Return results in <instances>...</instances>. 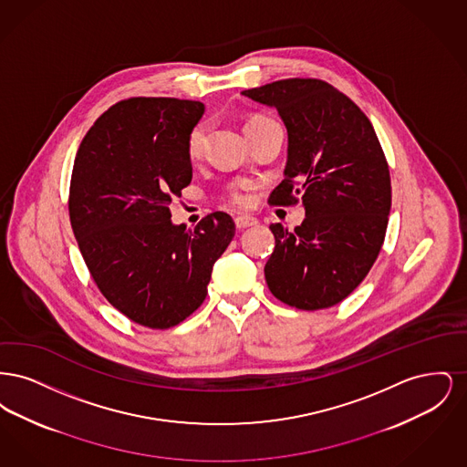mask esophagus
Here are the masks:
<instances>
[{"instance_id": "esophagus-1", "label": "esophagus", "mask_w": 467, "mask_h": 467, "mask_svg": "<svg viewBox=\"0 0 467 467\" xmlns=\"http://www.w3.org/2000/svg\"><path fill=\"white\" fill-rule=\"evenodd\" d=\"M234 223H236L238 229H246V227H250V225H255L257 221H255L254 217H248V215H240V217L234 219Z\"/></svg>"}]
</instances>
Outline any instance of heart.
I'll return each instance as SVG.
<instances>
[{"mask_svg": "<svg viewBox=\"0 0 467 467\" xmlns=\"http://www.w3.org/2000/svg\"><path fill=\"white\" fill-rule=\"evenodd\" d=\"M254 120H257V119H254ZM204 134H206L204 124H198V126H194V128L191 130V133L187 136V152H189V156H200L201 150H202V145H204ZM234 201L240 202V204H244V198L242 194H234Z\"/></svg>", "mask_w": 467, "mask_h": 467, "instance_id": "1", "label": "heart"}]
</instances>
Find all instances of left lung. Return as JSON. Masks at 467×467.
<instances>
[{"label": "left lung", "mask_w": 467, "mask_h": 467, "mask_svg": "<svg viewBox=\"0 0 467 467\" xmlns=\"http://www.w3.org/2000/svg\"><path fill=\"white\" fill-rule=\"evenodd\" d=\"M278 111L287 128V164L271 204L299 200L294 231L271 223L275 250L265 266L276 299L322 310L350 296L377 261L392 191L369 119L343 92L317 78H287L244 90Z\"/></svg>", "instance_id": "obj_1"}]
</instances>
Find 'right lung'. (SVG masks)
Listing matches in <instances>:
<instances>
[{
  "label": "right lung",
  "instance_id": "add662e5",
  "mask_svg": "<svg viewBox=\"0 0 467 467\" xmlns=\"http://www.w3.org/2000/svg\"><path fill=\"white\" fill-rule=\"evenodd\" d=\"M202 113L191 99L119 101L84 136L73 164L67 208L82 257L111 306L150 329L200 308L236 231L223 212L194 231L171 223V198L192 180L187 136Z\"/></svg>",
  "mask_w": 467,
  "mask_h": 467
}]
</instances>
